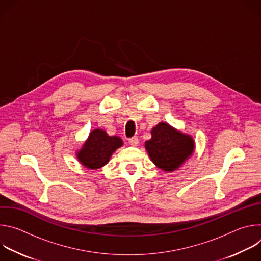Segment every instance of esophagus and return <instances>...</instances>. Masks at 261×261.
<instances>
[{
	"label": "esophagus",
	"instance_id": "1",
	"mask_svg": "<svg viewBox=\"0 0 261 261\" xmlns=\"http://www.w3.org/2000/svg\"><path fill=\"white\" fill-rule=\"evenodd\" d=\"M128 142L131 144V145H133V146H136V145H138V142H139V140H138V138L137 137H131V138H129L128 139Z\"/></svg>",
	"mask_w": 261,
	"mask_h": 261
}]
</instances>
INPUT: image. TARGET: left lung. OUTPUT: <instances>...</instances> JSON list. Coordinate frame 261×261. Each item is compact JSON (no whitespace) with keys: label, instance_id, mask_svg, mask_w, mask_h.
<instances>
[{"label":"left lung","instance_id":"1","mask_svg":"<svg viewBox=\"0 0 261 261\" xmlns=\"http://www.w3.org/2000/svg\"><path fill=\"white\" fill-rule=\"evenodd\" d=\"M152 138L145 141V150L153 163L160 169L172 172L194 152V140L167 123H159L152 131Z\"/></svg>","mask_w":261,"mask_h":261}]
</instances>
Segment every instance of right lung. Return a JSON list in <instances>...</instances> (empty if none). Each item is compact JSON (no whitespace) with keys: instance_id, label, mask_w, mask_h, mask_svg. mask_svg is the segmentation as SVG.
<instances>
[{"instance_id":"obj_1","label":"right lung","mask_w":261,"mask_h":261,"mask_svg":"<svg viewBox=\"0 0 261 261\" xmlns=\"http://www.w3.org/2000/svg\"><path fill=\"white\" fill-rule=\"evenodd\" d=\"M122 145L123 140L119 136H109L104 130L95 129L77 152V159L87 168L99 169Z\"/></svg>"}]
</instances>
